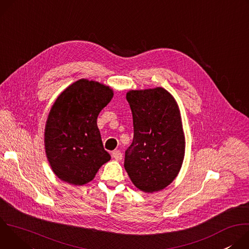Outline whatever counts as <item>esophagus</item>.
<instances>
[{"mask_svg":"<svg viewBox=\"0 0 249 249\" xmlns=\"http://www.w3.org/2000/svg\"><path fill=\"white\" fill-rule=\"evenodd\" d=\"M112 158L115 159L116 160H121L122 158H123V156H122V153H121L120 151L116 150V151L112 152Z\"/></svg>","mask_w":249,"mask_h":249,"instance_id":"esophagus-1","label":"esophagus"}]
</instances>
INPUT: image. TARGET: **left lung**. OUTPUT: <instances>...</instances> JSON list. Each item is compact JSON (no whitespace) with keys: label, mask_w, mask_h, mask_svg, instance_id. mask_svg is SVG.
I'll return each mask as SVG.
<instances>
[{"label":"left lung","mask_w":249,"mask_h":249,"mask_svg":"<svg viewBox=\"0 0 249 249\" xmlns=\"http://www.w3.org/2000/svg\"><path fill=\"white\" fill-rule=\"evenodd\" d=\"M126 98L134 138L125 152L124 167L141 191H160L178 175L184 160L185 136L178 104L160 87L131 89Z\"/></svg>","instance_id":"left-lung-1"}]
</instances>
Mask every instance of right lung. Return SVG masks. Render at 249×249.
Returning a JSON list of instances; mask_svg holds the SVG:
<instances>
[{"instance_id":"1","label":"right lung","mask_w":249,"mask_h":249,"mask_svg":"<svg viewBox=\"0 0 249 249\" xmlns=\"http://www.w3.org/2000/svg\"><path fill=\"white\" fill-rule=\"evenodd\" d=\"M113 94L108 86L81 79L66 88L53 103L45 124L44 146L52 171L62 181L85 185L110 160L96 119Z\"/></svg>"}]
</instances>
